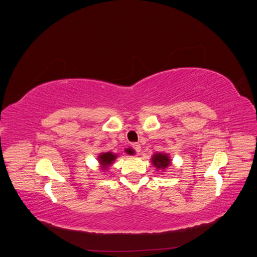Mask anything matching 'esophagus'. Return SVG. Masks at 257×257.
<instances>
[{
  "label": "esophagus",
  "instance_id": "esophagus-1",
  "mask_svg": "<svg viewBox=\"0 0 257 257\" xmlns=\"http://www.w3.org/2000/svg\"><path fill=\"white\" fill-rule=\"evenodd\" d=\"M133 148H134V149L136 150V152H137V153H139V152L142 151V146H141V144H138V143L133 144Z\"/></svg>",
  "mask_w": 257,
  "mask_h": 257
}]
</instances>
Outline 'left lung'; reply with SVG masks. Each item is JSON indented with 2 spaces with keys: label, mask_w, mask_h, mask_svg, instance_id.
Returning <instances> with one entry per match:
<instances>
[{
  "label": "left lung",
  "mask_w": 257,
  "mask_h": 257,
  "mask_svg": "<svg viewBox=\"0 0 257 257\" xmlns=\"http://www.w3.org/2000/svg\"><path fill=\"white\" fill-rule=\"evenodd\" d=\"M152 165L157 169V172L161 174L164 173L169 165H172V159L169 154L165 152H155L151 157Z\"/></svg>",
  "instance_id": "left-lung-1"
}]
</instances>
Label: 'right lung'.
Segmentation results:
<instances>
[{
    "mask_svg": "<svg viewBox=\"0 0 257 257\" xmlns=\"http://www.w3.org/2000/svg\"><path fill=\"white\" fill-rule=\"evenodd\" d=\"M127 154H133L134 151L131 149V148H127V149L124 150ZM119 155L116 153H113V152H102L98 154L97 157V161H98V164H99V169L103 170V172H105V170H107L108 168H109L114 161L116 160V158H118Z\"/></svg>",
    "mask_w": 257,
    "mask_h": 257,
    "instance_id": "1",
    "label": "right lung"
}]
</instances>
